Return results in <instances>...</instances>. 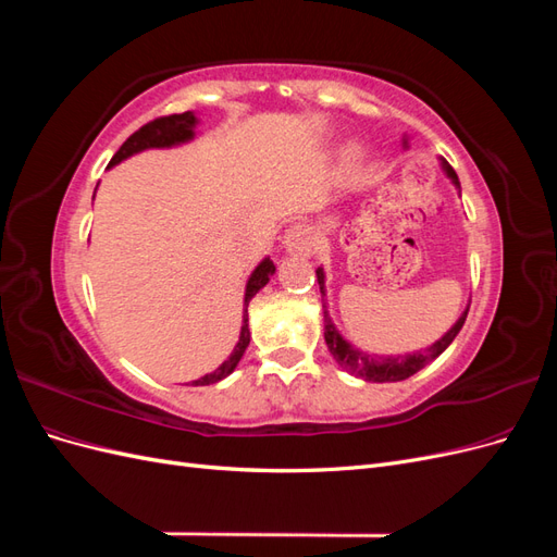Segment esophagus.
Returning <instances> with one entry per match:
<instances>
[{
	"instance_id": "obj_1",
	"label": "esophagus",
	"mask_w": 557,
	"mask_h": 557,
	"mask_svg": "<svg viewBox=\"0 0 557 557\" xmlns=\"http://www.w3.org/2000/svg\"><path fill=\"white\" fill-rule=\"evenodd\" d=\"M283 246H285V250L299 252V256H311L313 248H315V234L309 225L297 223V225L285 230Z\"/></svg>"
}]
</instances>
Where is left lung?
I'll return each mask as SVG.
<instances>
[{"mask_svg":"<svg viewBox=\"0 0 557 557\" xmlns=\"http://www.w3.org/2000/svg\"><path fill=\"white\" fill-rule=\"evenodd\" d=\"M404 148H409V141L404 139ZM442 162V170L444 174L450 178V183L455 185V190H460V181L458 174H455L453 166L440 158ZM315 276H318V285H320V293L325 295V272L323 267L315 269ZM469 307L462 311V315L455 320V325L442 336V339H436L432 346H428L425 350H413L407 352V356H374V352H367L352 346L346 336L336 330V325L332 323V315L327 309V301H323V315H325V342L327 348L332 352V358L339 362V367H344L346 372H350L352 376H360L364 381H372V383H387V381H404L413 376L416 372H420L425 364H430L434 358H440L442 352L453 344L455 336L462 330L465 325V318H467Z\"/></svg>","mask_w":557,"mask_h":557,"instance_id":"left-lung-1","label":"left lung"}]
</instances>
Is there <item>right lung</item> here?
Masks as SVG:
<instances>
[{"instance_id":"add662e5","label":"right lung","mask_w":557,"mask_h":557,"mask_svg":"<svg viewBox=\"0 0 557 557\" xmlns=\"http://www.w3.org/2000/svg\"><path fill=\"white\" fill-rule=\"evenodd\" d=\"M197 123L199 121H197V115L193 111L158 117V121L144 125L139 132H134L132 137L121 148H117V153L111 158L109 166L121 164L123 160L137 156V153H144V150H148V148H174V146H181V144H188V141L195 139ZM274 272H276V267L269 258H264L256 269H252V274L248 276V283H246V293H244V315H242V332H239L237 346H234V350L230 352V358L221 367L213 369L211 374H205L201 379L193 381V385L218 383V381H223L225 376H230L234 369H237L239 360L244 358V352H246V346L250 342L248 301L264 288L269 278L274 276Z\"/></svg>"}]
</instances>
